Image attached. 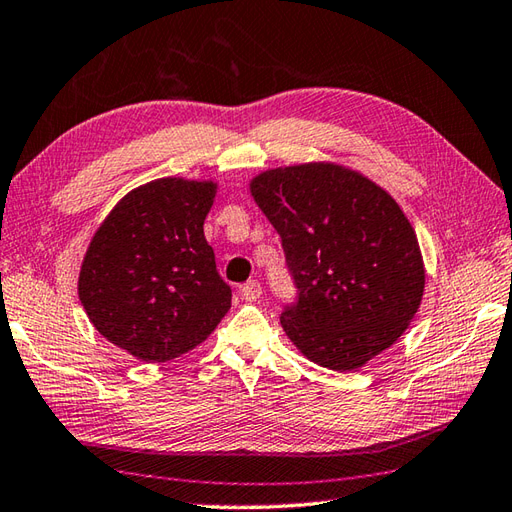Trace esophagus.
I'll use <instances>...</instances> for the list:
<instances>
[{
	"label": "esophagus",
	"instance_id": "1",
	"mask_svg": "<svg viewBox=\"0 0 512 512\" xmlns=\"http://www.w3.org/2000/svg\"><path fill=\"white\" fill-rule=\"evenodd\" d=\"M260 294H263V287H260L258 280H247V283L241 287V296H243V300H247V302L258 300Z\"/></svg>",
	"mask_w": 512,
	"mask_h": 512
}]
</instances>
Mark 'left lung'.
Here are the masks:
<instances>
[{"instance_id":"obj_1","label":"left lung","mask_w":512,"mask_h":512,"mask_svg":"<svg viewBox=\"0 0 512 512\" xmlns=\"http://www.w3.org/2000/svg\"><path fill=\"white\" fill-rule=\"evenodd\" d=\"M256 205L280 234L298 298L280 325L302 356L347 373L398 340L424 294V260L400 205L336 163L258 174Z\"/></svg>"}]
</instances>
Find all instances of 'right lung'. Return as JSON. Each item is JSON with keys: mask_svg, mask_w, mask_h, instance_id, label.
<instances>
[{"mask_svg": "<svg viewBox=\"0 0 512 512\" xmlns=\"http://www.w3.org/2000/svg\"><path fill=\"white\" fill-rule=\"evenodd\" d=\"M214 181L168 176L125 194L92 236L79 300L103 338L143 362L201 344L232 307L203 234Z\"/></svg>", "mask_w": 512, "mask_h": 512, "instance_id": "right-lung-1", "label": "right lung"}]
</instances>
